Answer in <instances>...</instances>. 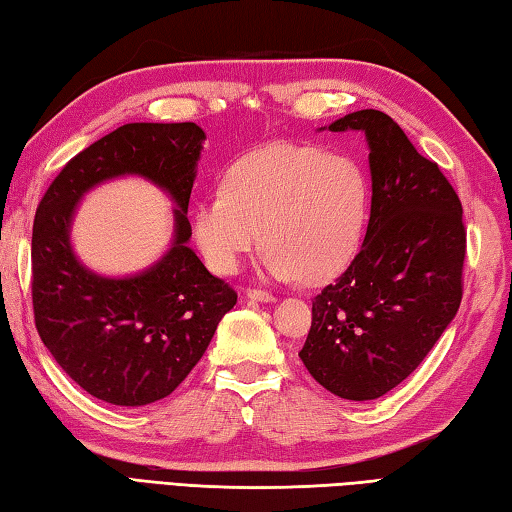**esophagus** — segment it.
<instances>
[{"mask_svg":"<svg viewBox=\"0 0 512 512\" xmlns=\"http://www.w3.org/2000/svg\"><path fill=\"white\" fill-rule=\"evenodd\" d=\"M249 300H256V302H274L276 296L269 294V291H263V289H247L245 294Z\"/></svg>","mask_w":512,"mask_h":512,"instance_id":"1","label":"esophagus"}]
</instances>
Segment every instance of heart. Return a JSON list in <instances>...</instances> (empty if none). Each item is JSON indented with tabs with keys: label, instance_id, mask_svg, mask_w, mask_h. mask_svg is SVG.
<instances>
[{
	"label": "heart",
	"instance_id": "heart-1",
	"mask_svg": "<svg viewBox=\"0 0 512 512\" xmlns=\"http://www.w3.org/2000/svg\"><path fill=\"white\" fill-rule=\"evenodd\" d=\"M369 179L347 154L274 143L243 156L194 214L198 249L216 274H234L265 238V274L322 283L347 267L369 221Z\"/></svg>",
	"mask_w": 512,
	"mask_h": 512
}]
</instances>
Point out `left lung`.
Instances as JSON below:
<instances>
[{
	"mask_svg": "<svg viewBox=\"0 0 512 512\" xmlns=\"http://www.w3.org/2000/svg\"><path fill=\"white\" fill-rule=\"evenodd\" d=\"M329 130L367 137L371 216L347 271L311 302L298 356L327 391L364 402L409 378L451 325L462 302L466 229L453 185L389 114L358 110Z\"/></svg>",
	"mask_w": 512,
	"mask_h": 512,
	"instance_id": "8db88e82",
	"label": "left lung"
}]
</instances>
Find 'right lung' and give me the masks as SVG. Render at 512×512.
Masks as SVG:
<instances>
[{"label": "right lung", "instance_id": "1", "mask_svg": "<svg viewBox=\"0 0 512 512\" xmlns=\"http://www.w3.org/2000/svg\"><path fill=\"white\" fill-rule=\"evenodd\" d=\"M203 141L196 123H125L70 159L37 207L35 325L59 367L97 400L143 406L170 395L236 305V291L187 245V205ZM128 173L173 196V247L141 275L99 277L71 252V216L92 186Z\"/></svg>", "mask_w": 512, "mask_h": 512}]
</instances>
